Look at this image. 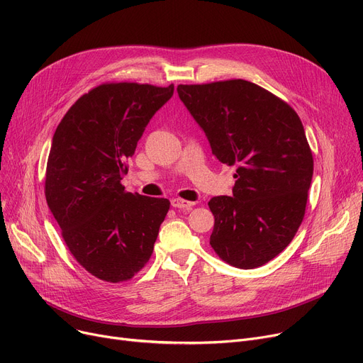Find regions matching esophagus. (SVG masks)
<instances>
[{"instance_id":"obj_1","label":"esophagus","mask_w":363,"mask_h":363,"mask_svg":"<svg viewBox=\"0 0 363 363\" xmlns=\"http://www.w3.org/2000/svg\"><path fill=\"white\" fill-rule=\"evenodd\" d=\"M172 206L175 208H184V211H188V208H191L194 206V203L182 200V199H174L172 200Z\"/></svg>"}]
</instances>
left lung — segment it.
I'll list each match as a JSON object with an SVG mask.
<instances>
[{
  "label": "left lung",
  "mask_w": 363,
  "mask_h": 363,
  "mask_svg": "<svg viewBox=\"0 0 363 363\" xmlns=\"http://www.w3.org/2000/svg\"><path fill=\"white\" fill-rule=\"evenodd\" d=\"M177 91L218 160L237 166L233 196L208 201L211 245L235 268H259L291 242L306 211L313 157L298 114L244 79Z\"/></svg>",
  "instance_id": "8db88e82"
}]
</instances>
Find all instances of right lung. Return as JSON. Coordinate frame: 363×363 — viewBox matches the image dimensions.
I'll return each mask as SVG.
<instances>
[{"instance_id": "right-lung-1", "label": "right lung", "mask_w": 363, "mask_h": 363, "mask_svg": "<svg viewBox=\"0 0 363 363\" xmlns=\"http://www.w3.org/2000/svg\"><path fill=\"white\" fill-rule=\"evenodd\" d=\"M172 95L174 85L103 84L84 94L54 132L45 199L67 249L99 279H130L155 249L170 203L126 193L121 181L145 126Z\"/></svg>"}]
</instances>
